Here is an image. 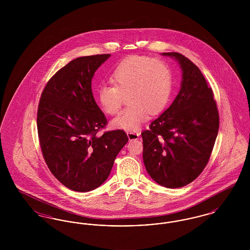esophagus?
Here are the masks:
<instances>
[{
	"mask_svg": "<svg viewBox=\"0 0 250 250\" xmlns=\"http://www.w3.org/2000/svg\"><path fill=\"white\" fill-rule=\"evenodd\" d=\"M126 134H127V137H128L129 141L137 140V139H139V136H140V134H139V133H137V132H132V131L127 132Z\"/></svg>",
	"mask_w": 250,
	"mask_h": 250,
	"instance_id": "esophagus-1",
	"label": "esophagus"
}]
</instances>
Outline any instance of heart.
Listing matches in <instances>:
<instances>
[{
    "mask_svg": "<svg viewBox=\"0 0 250 250\" xmlns=\"http://www.w3.org/2000/svg\"><path fill=\"white\" fill-rule=\"evenodd\" d=\"M111 85L102 84L96 90V99L104 112H119L124 95L128 106L112 121V125L137 131L148 116L166 106L172 87L171 72L165 62L143 56L122 61L109 76Z\"/></svg>",
    "mask_w": 250,
    "mask_h": 250,
    "instance_id": "b5f03b06",
    "label": "heart"
}]
</instances>
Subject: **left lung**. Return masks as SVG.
<instances>
[{
  "instance_id": "obj_1",
  "label": "left lung",
  "mask_w": 250,
  "mask_h": 250,
  "mask_svg": "<svg viewBox=\"0 0 250 250\" xmlns=\"http://www.w3.org/2000/svg\"><path fill=\"white\" fill-rule=\"evenodd\" d=\"M183 80L172 104L142 132L143 162L149 175L167 188L193 182L207 165L219 128L212 88L200 68L177 52Z\"/></svg>"
}]
</instances>
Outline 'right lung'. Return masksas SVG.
<instances>
[{
    "label": "right lung",
    "instance_id": "obj_1",
    "mask_svg": "<svg viewBox=\"0 0 250 250\" xmlns=\"http://www.w3.org/2000/svg\"><path fill=\"white\" fill-rule=\"evenodd\" d=\"M109 56L73 60L51 77L39 101L42 155L55 178L71 190L88 192L100 187L128 142L122 129L97 134L107 122L94 98L92 79Z\"/></svg>",
    "mask_w": 250,
    "mask_h": 250
}]
</instances>
